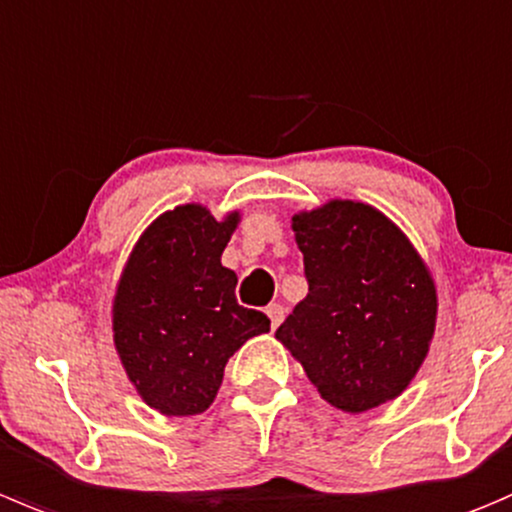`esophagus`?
Listing matches in <instances>:
<instances>
[{
    "mask_svg": "<svg viewBox=\"0 0 512 512\" xmlns=\"http://www.w3.org/2000/svg\"><path fill=\"white\" fill-rule=\"evenodd\" d=\"M267 317H270V325H272V330H275L277 325H280L282 320H285V307L282 305H277V302H272V305H267Z\"/></svg>",
    "mask_w": 512,
    "mask_h": 512,
    "instance_id": "esophagus-1",
    "label": "esophagus"
}]
</instances>
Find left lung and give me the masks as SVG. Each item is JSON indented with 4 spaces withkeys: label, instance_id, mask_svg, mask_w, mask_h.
<instances>
[{
    "label": "left lung",
    "instance_id": "obj_1",
    "mask_svg": "<svg viewBox=\"0 0 512 512\" xmlns=\"http://www.w3.org/2000/svg\"><path fill=\"white\" fill-rule=\"evenodd\" d=\"M307 297L275 337L317 393L345 413L398 398L423 365L438 295L395 222L365 202L332 200L292 217Z\"/></svg>",
    "mask_w": 512,
    "mask_h": 512
}]
</instances>
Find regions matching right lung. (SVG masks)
Masks as SVG:
<instances>
[{
    "label": "right lung",
    "instance_id": "add662e5",
    "mask_svg": "<svg viewBox=\"0 0 512 512\" xmlns=\"http://www.w3.org/2000/svg\"><path fill=\"white\" fill-rule=\"evenodd\" d=\"M240 212L215 220L202 205L157 217L137 240L112 305L114 347L140 398L162 415L205 413L225 365L250 337L270 332L265 312L237 302L222 252Z\"/></svg>",
    "mask_w": 512,
    "mask_h": 512
}]
</instances>
